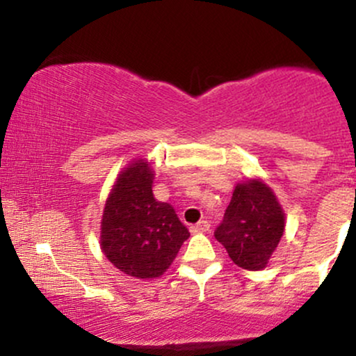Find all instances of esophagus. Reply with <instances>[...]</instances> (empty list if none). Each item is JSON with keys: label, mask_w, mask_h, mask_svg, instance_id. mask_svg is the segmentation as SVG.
<instances>
[{"label": "esophagus", "mask_w": 356, "mask_h": 356, "mask_svg": "<svg viewBox=\"0 0 356 356\" xmlns=\"http://www.w3.org/2000/svg\"><path fill=\"white\" fill-rule=\"evenodd\" d=\"M209 222L207 220H199L197 224H194V226H191V232H194V234H199V232H207L209 231Z\"/></svg>", "instance_id": "34e87169"}]
</instances>
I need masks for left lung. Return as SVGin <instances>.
Here are the masks:
<instances>
[{"mask_svg": "<svg viewBox=\"0 0 356 356\" xmlns=\"http://www.w3.org/2000/svg\"><path fill=\"white\" fill-rule=\"evenodd\" d=\"M284 211L271 187L261 179L236 184L216 239L232 263L248 271L268 266L284 234Z\"/></svg>", "mask_w": 356, "mask_h": 356, "instance_id": "left-lung-1", "label": "left lung"}]
</instances>
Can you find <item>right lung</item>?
<instances>
[{"label":"right lung","instance_id":"1","mask_svg":"<svg viewBox=\"0 0 356 356\" xmlns=\"http://www.w3.org/2000/svg\"><path fill=\"white\" fill-rule=\"evenodd\" d=\"M154 177L145 159L130 161L110 189L100 222L102 252L137 280L164 275L191 236L174 207L154 197Z\"/></svg>","mask_w":356,"mask_h":356}]
</instances>
